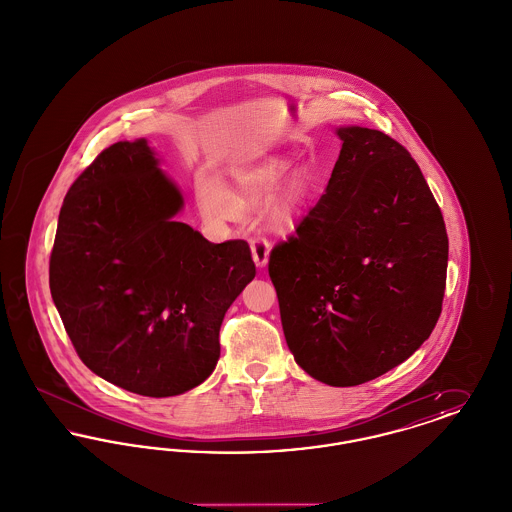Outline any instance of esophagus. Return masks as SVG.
<instances>
[{"label":"esophagus","instance_id":"obj_1","mask_svg":"<svg viewBox=\"0 0 512 512\" xmlns=\"http://www.w3.org/2000/svg\"><path fill=\"white\" fill-rule=\"evenodd\" d=\"M268 251H270V244L265 236H255L251 240V253H253V261L257 267H267Z\"/></svg>","mask_w":512,"mask_h":512}]
</instances>
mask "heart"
I'll use <instances>...</instances> for the list:
<instances>
[{"mask_svg": "<svg viewBox=\"0 0 512 512\" xmlns=\"http://www.w3.org/2000/svg\"><path fill=\"white\" fill-rule=\"evenodd\" d=\"M290 174V165L284 161H274L270 165H265L257 171L247 172L242 176V188L245 194L249 195L253 201L261 203L267 201L272 195L276 194L282 184L286 182ZM307 195V184L303 176H295L292 182L288 184L286 192L278 199V203L272 209V220L280 228H290L295 224V220L301 213L303 201ZM199 199L201 205L209 209L213 219L230 220L238 215V203L232 197V194L217 182V180H207L199 188Z\"/></svg>", "mask_w": 512, "mask_h": 512, "instance_id": "b5f03b06", "label": "heart"}]
</instances>
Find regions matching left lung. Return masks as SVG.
Returning a JSON list of instances; mask_svg holds the SVG:
<instances>
[{
  "label": "left lung",
  "instance_id": "1",
  "mask_svg": "<svg viewBox=\"0 0 512 512\" xmlns=\"http://www.w3.org/2000/svg\"><path fill=\"white\" fill-rule=\"evenodd\" d=\"M326 194L274 245L288 347L328 386H359L401 365L430 338L447 278L438 201L411 153L372 128H338Z\"/></svg>",
  "mask_w": 512,
  "mask_h": 512
}]
</instances>
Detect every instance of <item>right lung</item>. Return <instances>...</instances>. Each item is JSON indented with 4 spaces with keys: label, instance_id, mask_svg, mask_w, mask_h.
Segmentation results:
<instances>
[{
    "label": "right lung",
    "instance_id": "1",
    "mask_svg": "<svg viewBox=\"0 0 512 512\" xmlns=\"http://www.w3.org/2000/svg\"><path fill=\"white\" fill-rule=\"evenodd\" d=\"M182 195L146 140L103 149L65 195L49 290L80 361L147 397L199 386L220 324L255 278L245 240L207 242L172 219Z\"/></svg>",
    "mask_w": 512,
    "mask_h": 512
}]
</instances>
